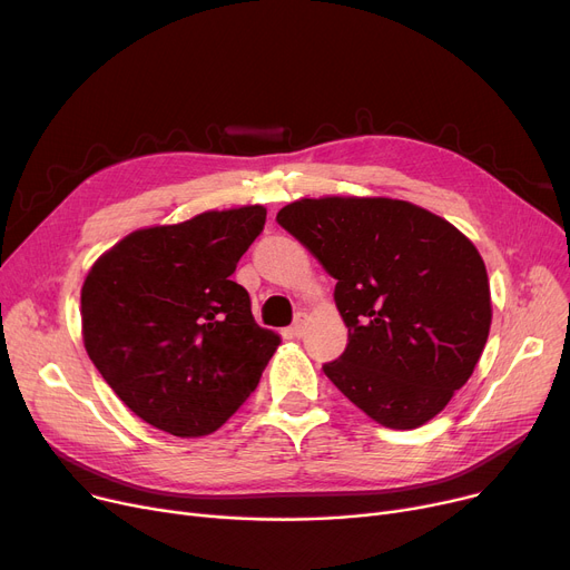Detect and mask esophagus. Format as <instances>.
<instances>
[{"instance_id":"34e87169","label":"esophagus","mask_w":570,"mask_h":570,"mask_svg":"<svg viewBox=\"0 0 570 570\" xmlns=\"http://www.w3.org/2000/svg\"><path fill=\"white\" fill-rule=\"evenodd\" d=\"M307 321H309V314H307V312H297V314H295V321H293V325H291V335L301 337V335L305 333Z\"/></svg>"}]
</instances>
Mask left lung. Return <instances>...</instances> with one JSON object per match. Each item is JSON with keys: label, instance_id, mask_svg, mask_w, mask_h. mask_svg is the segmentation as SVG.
I'll return each mask as SVG.
<instances>
[{"label": "left lung", "instance_id": "8db88e82", "mask_svg": "<svg viewBox=\"0 0 570 570\" xmlns=\"http://www.w3.org/2000/svg\"><path fill=\"white\" fill-rule=\"evenodd\" d=\"M277 224L337 279L348 344L325 376L383 428L432 421L473 374L492 325L488 269L471 239L385 196L301 198Z\"/></svg>", "mask_w": 570, "mask_h": 570}]
</instances>
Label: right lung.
<instances>
[{
  "instance_id": "1",
  "label": "right lung",
  "mask_w": 570,
  "mask_h": 570,
  "mask_svg": "<svg viewBox=\"0 0 570 570\" xmlns=\"http://www.w3.org/2000/svg\"><path fill=\"white\" fill-rule=\"evenodd\" d=\"M265 213L243 205L138 228L89 267L80 291L85 351L153 428L179 439L213 434L282 344L230 279Z\"/></svg>"
}]
</instances>
